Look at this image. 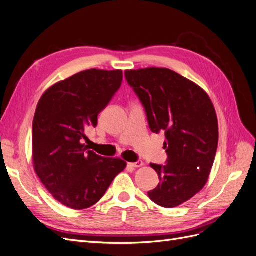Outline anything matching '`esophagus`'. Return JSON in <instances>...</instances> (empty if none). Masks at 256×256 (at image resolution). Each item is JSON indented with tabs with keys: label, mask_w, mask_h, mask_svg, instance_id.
<instances>
[{
	"label": "esophagus",
	"mask_w": 256,
	"mask_h": 256,
	"mask_svg": "<svg viewBox=\"0 0 256 256\" xmlns=\"http://www.w3.org/2000/svg\"><path fill=\"white\" fill-rule=\"evenodd\" d=\"M129 166H132V168H141L144 166V162L142 161H136V162H134V164H128Z\"/></svg>",
	"instance_id": "1"
}]
</instances>
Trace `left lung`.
<instances>
[{
    "label": "left lung",
    "instance_id": "obj_1",
    "mask_svg": "<svg viewBox=\"0 0 256 256\" xmlns=\"http://www.w3.org/2000/svg\"><path fill=\"white\" fill-rule=\"evenodd\" d=\"M125 76L150 130L166 134L168 164H150L160 182L148 196L162 207L180 206L204 188L210 174L219 138L214 106L202 88L171 69H132Z\"/></svg>",
    "mask_w": 256,
    "mask_h": 256
}]
</instances>
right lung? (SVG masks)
Returning a JSON list of instances; mask_svg holds the SVG:
<instances>
[{
    "label": "right lung",
    "instance_id": "right-lung-1",
    "mask_svg": "<svg viewBox=\"0 0 256 256\" xmlns=\"http://www.w3.org/2000/svg\"><path fill=\"white\" fill-rule=\"evenodd\" d=\"M122 72L88 69L56 82L38 102L32 134L34 170L58 202L76 210L104 196L127 166L120 158L88 150L81 140L97 126L102 112L120 86Z\"/></svg>",
    "mask_w": 256,
    "mask_h": 256
}]
</instances>
